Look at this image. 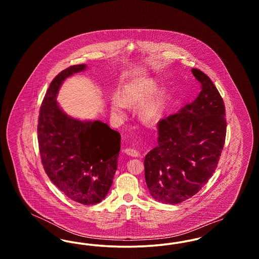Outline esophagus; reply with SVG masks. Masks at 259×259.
Returning <instances> with one entry per match:
<instances>
[{
    "mask_svg": "<svg viewBox=\"0 0 259 259\" xmlns=\"http://www.w3.org/2000/svg\"><path fill=\"white\" fill-rule=\"evenodd\" d=\"M124 152L127 154V155H130V156H133V157H138L140 155L139 151L136 150L134 148H125L124 149Z\"/></svg>",
    "mask_w": 259,
    "mask_h": 259,
    "instance_id": "34e87169",
    "label": "esophagus"
}]
</instances>
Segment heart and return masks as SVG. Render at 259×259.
Wrapping results in <instances>:
<instances>
[{
  "label": "heart",
  "instance_id": "b5f03b06",
  "mask_svg": "<svg viewBox=\"0 0 259 259\" xmlns=\"http://www.w3.org/2000/svg\"><path fill=\"white\" fill-rule=\"evenodd\" d=\"M160 81L155 77H140L126 83L120 90L119 96L114 95L111 100V113L122 117L126 105H140L139 116L148 123L158 121L167 109L170 90L163 87L159 91Z\"/></svg>",
  "mask_w": 259,
  "mask_h": 259
}]
</instances>
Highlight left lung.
I'll return each mask as SVG.
<instances>
[{
    "label": "left lung",
    "instance_id": "obj_1",
    "mask_svg": "<svg viewBox=\"0 0 259 259\" xmlns=\"http://www.w3.org/2000/svg\"><path fill=\"white\" fill-rule=\"evenodd\" d=\"M197 97L158 122V146L145 158L149 193L165 204L195 195L215 171L226 135L225 108L209 76L198 69Z\"/></svg>",
    "mask_w": 259,
    "mask_h": 259
}]
</instances>
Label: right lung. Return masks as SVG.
<instances>
[{"mask_svg": "<svg viewBox=\"0 0 259 259\" xmlns=\"http://www.w3.org/2000/svg\"><path fill=\"white\" fill-rule=\"evenodd\" d=\"M85 69V64L71 66L51 81L39 110L37 141L50 181L74 202L94 205L107 196L112 185L120 134L100 120L68 115L56 100L64 80Z\"/></svg>", "mask_w": 259, "mask_h": 259, "instance_id": "right-lung-1", "label": "right lung"}]
</instances>
